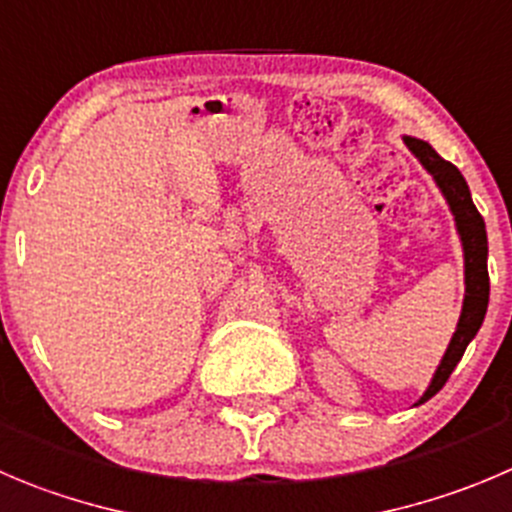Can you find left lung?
Here are the masks:
<instances>
[{
    "label": "left lung",
    "mask_w": 512,
    "mask_h": 512,
    "mask_svg": "<svg viewBox=\"0 0 512 512\" xmlns=\"http://www.w3.org/2000/svg\"><path fill=\"white\" fill-rule=\"evenodd\" d=\"M405 145L412 150L417 160L422 163V168L435 178L437 188L445 196L447 206H450L452 216H455V228L460 233L462 241V256H465V299H462V311L460 321H457V329L452 334L450 344H447V352L442 357L440 367H437L435 377H432L430 387L425 389V394L420 397L417 405L427 402L430 397H435L445 382L450 379L452 369L457 367V362L465 354L467 344L475 339L478 329L483 326L485 311H488V299H490V276H488V233H485V221L478 213L475 203H472L470 188H467L465 178H462L460 170L452 163H447L445 158L435 153L430 143L420 138H410L405 135Z\"/></svg>",
    "instance_id": "obj_1"
}]
</instances>
